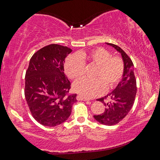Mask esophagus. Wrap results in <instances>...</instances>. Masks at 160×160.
Here are the masks:
<instances>
[{"mask_svg": "<svg viewBox=\"0 0 160 160\" xmlns=\"http://www.w3.org/2000/svg\"><path fill=\"white\" fill-rule=\"evenodd\" d=\"M76 99H77V100H78V101H89V100H90L88 98H87V97L81 96V95H80V94H78V95L77 96Z\"/></svg>", "mask_w": 160, "mask_h": 160, "instance_id": "esophagus-1", "label": "esophagus"}]
</instances>
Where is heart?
<instances>
[{"label":"heart","instance_id":"heart-1","mask_svg":"<svg viewBox=\"0 0 160 160\" xmlns=\"http://www.w3.org/2000/svg\"><path fill=\"white\" fill-rule=\"evenodd\" d=\"M103 48H97L88 53L79 52L67 58L65 72L70 79L77 80L82 76L85 64L96 67L93 80L82 79L75 82L72 89L80 95L91 98L102 94L105 90L114 89L122 78L124 64L121 58Z\"/></svg>","mask_w":160,"mask_h":160}]
</instances>
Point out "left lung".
I'll return each mask as SVG.
<instances>
[{
    "mask_svg": "<svg viewBox=\"0 0 160 160\" xmlns=\"http://www.w3.org/2000/svg\"><path fill=\"white\" fill-rule=\"evenodd\" d=\"M121 53L124 64L122 79L116 88L107 96L98 99L105 106L104 113L94 115L100 123L106 126L116 125L129 113L134 104L136 95V80L134 75L133 63L126 52L118 46L107 43Z\"/></svg>",
    "mask_w": 160,
    "mask_h": 160,
    "instance_id": "1",
    "label": "left lung"
}]
</instances>
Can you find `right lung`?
<instances>
[{
    "mask_svg": "<svg viewBox=\"0 0 160 160\" xmlns=\"http://www.w3.org/2000/svg\"><path fill=\"white\" fill-rule=\"evenodd\" d=\"M72 49L50 44L37 51L29 61L25 75V96L37 122L53 127L66 121L77 102L76 94L67 95L70 82L63 63Z\"/></svg>",
    "mask_w": 160,
    "mask_h": 160,
    "instance_id": "obj_1",
    "label": "right lung"
}]
</instances>
